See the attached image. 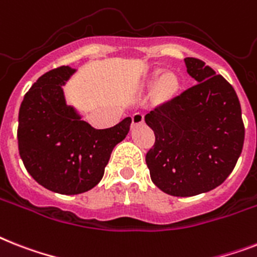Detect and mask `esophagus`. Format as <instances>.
Instances as JSON below:
<instances>
[{
	"mask_svg": "<svg viewBox=\"0 0 257 257\" xmlns=\"http://www.w3.org/2000/svg\"><path fill=\"white\" fill-rule=\"evenodd\" d=\"M144 122V114L140 113V112H136L132 116V125L136 126V125H140Z\"/></svg>",
	"mask_w": 257,
	"mask_h": 257,
	"instance_id": "1",
	"label": "esophagus"
}]
</instances>
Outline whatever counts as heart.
I'll return each mask as SVG.
<instances>
[{
    "instance_id": "b5f03b06",
    "label": "heart",
    "mask_w": 257,
    "mask_h": 257,
    "mask_svg": "<svg viewBox=\"0 0 257 257\" xmlns=\"http://www.w3.org/2000/svg\"><path fill=\"white\" fill-rule=\"evenodd\" d=\"M154 72L152 79L149 80L150 85H154V96L158 100H165L172 97L178 88V79L173 72Z\"/></svg>"
}]
</instances>
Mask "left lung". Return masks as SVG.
Segmentation results:
<instances>
[{
  "mask_svg": "<svg viewBox=\"0 0 257 257\" xmlns=\"http://www.w3.org/2000/svg\"><path fill=\"white\" fill-rule=\"evenodd\" d=\"M195 80L145 116L156 135L147 153L150 178L173 197H194L222 185L244 144L241 108L232 85L195 58H185Z\"/></svg>",
  "mask_w": 257,
  "mask_h": 257,
  "instance_id": "left-lung-1",
  "label": "left lung"
}]
</instances>
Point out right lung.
Instances as JSON below:
<instances>
[{"instance_id":"add662e5","label":"right lung","mask_w":257,"mask_h":257,"mask_svg":"<svg viewBox=\"0 0 257 257\" xmlns=\"http://www.w3.org/2000/svg\"><path fill=\"white\" fill-rule=\"evenodd\" d=\"M76 68L62 66L42 75L25 95L18 114V148L25 168L50 191L75 195L101 181L110 153L126 137L132 118L95 129L74 105L63 85Z\"/></svg>"}]
</instances>
